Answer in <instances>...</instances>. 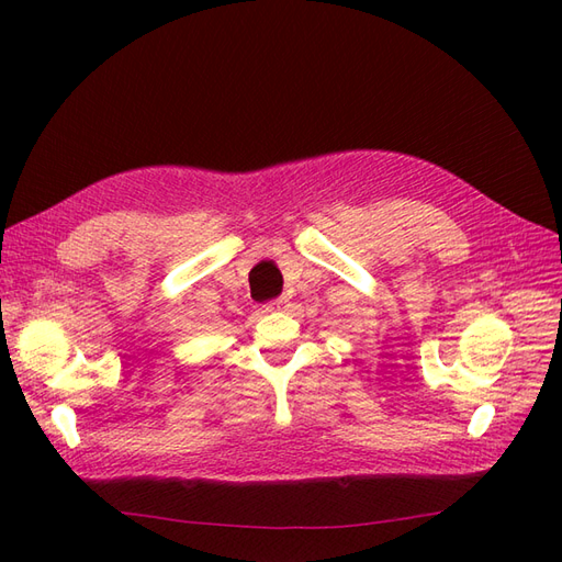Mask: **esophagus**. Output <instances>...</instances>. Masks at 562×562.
I'll return each instance as SVG.
<instances>
[{
	"label": "esophagus",
	"mask_w": 562,
	"mask_h": 562,
	"mask_svg": "<svg viewBox=\"0 0 562 562\" xmlns=\"http://www.w3.org/2000/svg\"><path fill=\"white\" fill-rule=\"evenodd\" d=\"M288 307V297H277L265 304V312H283Z\"/></svg>",
	"instance_id": "34e87169"
}]
</instances>
